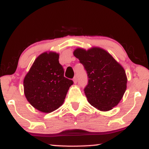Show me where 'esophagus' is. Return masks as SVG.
<instances>
[{"label": "esophagus", "mask_w": 149, "mask_h": 149, "mask_svg": "<svg viewBox=\"0 0 149 149\" xmlns=\"http://www.w3.org/2000/svg\"><path fill=\"white\" fill-rule=\"evenodd\" d=\"M73 81H74V84H76L77 82V77H74V79H73Z\"/></svg>", "instance_id": "esophagus-1"}]
</instances>
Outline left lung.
I'll use <instances>...</instances> for the list:
<instances>
[{"instance_id":"1","label":"left lung","mask_w":149,"mask_h":149,"mask_svg":"<svg viewBox=\"0 0 149 149\" xmlns=\"http://www.w3.org/2000/svg\"><path fill=\"white\" fill-rule=\"evenodd\" d=\"M87 72L88 82L84 93L88 102L97 110L108 111L118 105L125 92L127 77L124 68L103 49L74 52Z\"/></svg>"}]
</instances>
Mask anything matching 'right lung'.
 <instances>
[{"instance_id": "add662e5", "label": "right lung", "mask_w": 149, "mask_h": 149, "mask_svg": "<svg viewBox=\"0 0 149 149\" xmlns=\"http://www.w3.org/2000/svg\"><path fill=\"white\" fill-rule=\"evenodd\" d=\"M74 84L64 77L59 54L45 52L37 57L23 81L29 102L42 112L49 113L63 104L69 88Z\"/></svg>"}]
</instances>
